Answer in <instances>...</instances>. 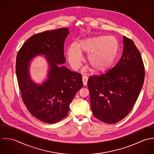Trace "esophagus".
<instances>
[{
	"label": "esophagus",
	"instance_id": "1",
	"mask_svg": "<svg viewBox=\"0 0 154 154\" xmlns=\"http://www.w3.org/2000/svg\"><path fill=\"white\" fill-rule=\"evenodd\" d=\"M88 77L86 75H83L82 77V80H83V85L84 86H86L87 85V83H88Z\"/></svg>",
	"mask_w": 154,
	"mask_h": 154
}]
</instances>
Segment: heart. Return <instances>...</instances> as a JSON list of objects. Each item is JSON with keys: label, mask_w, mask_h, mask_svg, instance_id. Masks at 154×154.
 Here are the masks:
<instances>
[{"label": "heart", "mask_w": 154, "mask_h": 154, "mask_svg": "<svg viewBox=\"0 0 154 154\" xmlns=\"http://www.w3.org/2000/svg\"><path fill=\"white\" fill-rule=\"evenodd\" d=\"M119 45L113 36L99 35L73 43L68 50V61L74 69H78L83 60L82 52L88 54L87 60L94 71L105 70L115 60Z\"/></svg>", "instance_id": "1"}]
</instances>
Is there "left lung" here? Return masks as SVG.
I'll return each mask as SVG.
<instances>
[{
	"instance_id": "obj_1",
	"label": "left lung",
	"mask_w": 154,
	"mask_h": 154,
	"mask_svg": "<svg viewBox=\"0 0 154 154\" xmlns=\"http://www.w3.org/2000/svg\"><path fill=\"white\" fill-rule=\"evenodd\" d=\"M123 44V54L116 65L88 81L93 114L108 124L117 123L130 113L144 82L145 67L139 50L125 36Z\"/></svg>"
}]
</instances>
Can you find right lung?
Wrapping results in <instances>:
<instances>
[{"label":"right lung","mask_w":154,"mask_h":154,"mask_svg":"<svg viewBox=\"0 0 154 154\" xmlns=\"http://www.w3.org/2000/svg\"><path fill=\"white\" fill-rule=\"evenodd\" d=\"M67 28H60L34 34L17 53L16 74L21 97L31 115L44 123L53 124L65 118L75 93L83 87L79 72L60 64L65 62L63 45L69 34ZM41 53L49 62L48 79L41 85L29 78V62Z\"/></svg>","instance_id":"add662e5"}]
</instances>
